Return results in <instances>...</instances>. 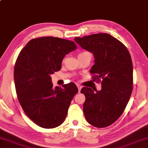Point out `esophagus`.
Returning <instances> with one entry per match:
<instances>
[{
	"mask_svg": "<svg viewBox=\"0 0 148 148\" xmlns=\"http://www.w3.org/2000/svg\"><path fill=\"white\" fill-rule=\"evenodd\" d=\"M77 86L78 89V92H80V90H81V89H82V86H81V85H77Z\"/></svg>",
	"mask_w": 148,
	"mask_h": 148,
	"instance_id": "34e87169",
	"label": "esophagus"
}]
</instances>
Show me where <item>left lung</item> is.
<instances>
[{
	"label": "left lung",
	"instance_id": "1",
	"mask_svg": "<svg viewBox=\"0 0 148 148\" xmlns=\"http://www.w3.org/2000/svg\"><path fill=\"white\" fill-rule=\"evenodd\" d=\"M83 49L93 53L94 64L90 73L97 81L102 79V89L93 91L84 87V113L86 121L96 127H106L123 113L132 91L133 68L127 48L107 33L75 38Z\"/></svg>",
	"mask_w": 148,
	"mask_h": 148
}]
</instances>
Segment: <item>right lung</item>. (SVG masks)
Segmentation results:
<instances>
[{
    "label": "right lung",
    "mask_w": 148,
    "mask_h": 148,
    "mask_svg": "<svg viewBox=\"0 0 148 148\" xmlns=\"http://www.w3.org/2000/svg\"><path fill=\"white\" fill-rule=\"evenodd\" d=\"M73 41L51 36L32 39L18 56L14 71L18 100L36 124L52 129L62 124L78 88L74 83L53 87L50 75L59 71Z\"/></svg>",
    "instance_id": "obj_1"
}]
</instances>
